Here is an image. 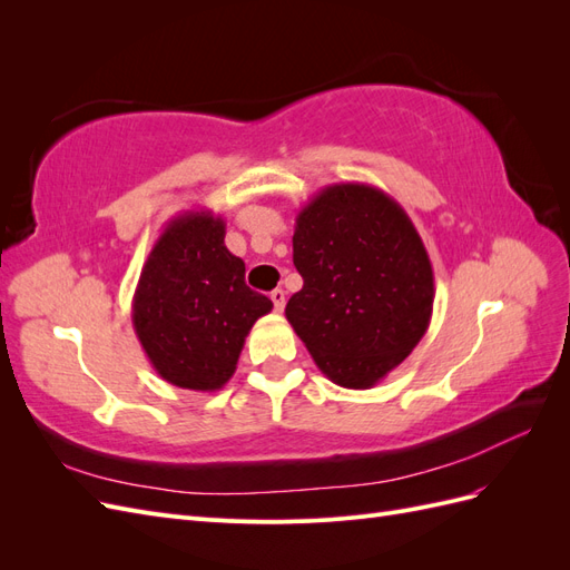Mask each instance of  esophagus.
Segmentation results:
<instances>
[{"label":"esophagus","instance_id":"obj_1","mask_svg":"<svg viewBox=\"0 0 570 570\" xmlns=\"http://www.w3.org/2000/svg\"><path fill=\"white\" fill-rule=\"evenodd\" d=\"M271 302H273V306H275V312H283V308H285V289L275 287V289L271 292Z\"/></svg>","mask_w":570,"mask_h":570}]
</instances>
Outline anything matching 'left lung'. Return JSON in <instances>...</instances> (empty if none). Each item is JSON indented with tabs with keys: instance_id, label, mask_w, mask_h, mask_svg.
<instances>
[{
	"instance_id": "obj_1",
	"label": "left lung",
	"mask_w": 570,
	"mask_h": 570,
	"mask_svg": "<svg viewBox=\"0 0 570 570\" xmlns=\"http://www.w3.org/2000/svg\"><path fill=\"white\" fill-rule=\"evenodd\" d=\"M292 262L304 287L285 316L335 385H377L425 335L433 264L406 212L383 189L323 187L297 214Z\"/></svg>"
}]
</instances>
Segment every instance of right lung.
Segmentation results:
<instances>
[{
    "mask_svg": "<svg viewBox=\"0 0 570 570\" xmlns=\"http://www.w3.org/2000/svg\"><path fill=\"white\" fill-rule=\"evenodd\" d=\"M273 302L245 283V262L226 247V220L209 209L166 223L132 297V327L166 383L216 392L235 368L252 325Z\"/></svg>",
    "mask_w": 570,
    "mask_h": 570,
    "instance_id": "add662e5",
    "label": "right lung"
}]
</instances>
